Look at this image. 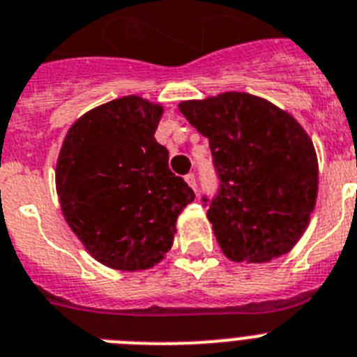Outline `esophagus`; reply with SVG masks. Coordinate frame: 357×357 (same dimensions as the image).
Listing matches in <instances>:
<instances>
[{
    "label": "esophagus",
    "instance_id": "esophagus-1",
    "mask_svg": "<svg viewBox=\"0 0 357 357\" xmlns=\"http://www.w3.org/2000/svg\"><path fill=\"white\" fill-rule=\"evenodd\" d=\"M185 181L188 183V187L196 190V176H194V174H187V176H185Z\"/></svg>",
    "mask_w": 357,
    "mask_h": 357
}]
</instances>
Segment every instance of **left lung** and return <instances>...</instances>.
I'll return each instance as SVG.
<instances>
[{"instance_id":"8db88e82","label":"left lung","mask_w":357,"mask_h":357,"mask_svg":"<svg viewBox=\"0 0 357 357\" xmlns=\"http://www.w3.org/2000/svg\"><path fill=\"white\" fill-rule=\"evenodd\" d=\"M178 107L208 138L221 185L206 217L222 253L248 264L289 253L318 196V158L305 129L250 93L226 91Z\"/></svg>"}]
</instances>
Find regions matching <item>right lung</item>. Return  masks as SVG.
Segmentation results:
<instances>
[{
	"mask_svg": "<svg viewBox=\"0 0 357 357\" xmlns=\"http://www.w3.org/2000/svg\"><path fill=\"white\" fill-rule=\"evenodd\" d=\"M161 114L163 105L127 95L84 113L64 136L55 167L61 210L107 268L142 271L161 262L178 215L196 197L154 138Z\"/></svg>",
	"mask_w": 357,
	"mask_h": 357,
	"instance_id": "right-lung-1",
	"label": "right lung"
}]
</instances>
